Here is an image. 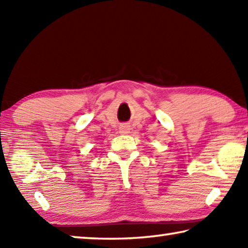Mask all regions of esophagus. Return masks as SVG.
Here are the masks:
<instances>
[{
    "mask_svg": "<svg viewBox=\"0 0 248 248\" xmlns=\"http://www.w3.org/2000/svg\"><path fill=\"white\" fill-rule=\"evenodd\" d=\"M120 133H123V134H127V133H129V130H130V128H129V125L128 124H123L120 127Z\"/></svg>",
    "mask_w": 248,
    "mask_h": 248,
    "instance_id": "esophagus-1",
    "label": "esophagus"
}]
</instances>
